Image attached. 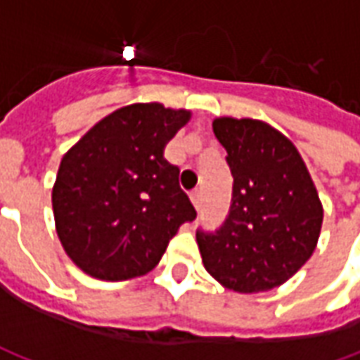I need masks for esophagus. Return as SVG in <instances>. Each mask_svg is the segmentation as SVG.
Returning <instances> with one entry per match:
<instances>
[{"label":"esophagus","mask_w":360,"mask_h":360,"mask_svg":"<svg viewBox=\"0 0 360 360\" xmlns=\"http://www.w3.org/2000/svg\"><path fill=\"white\" fill-rule=\"evenodd\" d=\"M191 202H193L196 210H200V206H202V193L200 191H193L191 193Z\"/></svg>","instance_id":"esophagus-1"}]
</instances>
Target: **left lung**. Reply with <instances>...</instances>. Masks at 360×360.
I'll return each instance as SVG.
<instances>
[{
  "instance_id": "8db88e82",
  "label": "left lung",
  "mask_w": 360,
  "mask_h": 360,
  "mask_svg": "<svg viewBox=\"0 0 360 360\" xmlns=\"http://www.w3.org/2000/svg\"><path fill=\"white\" fill-rule=\"evenodd\" d=\"M214 134L233 175L229 216L216 233L196 231L202 264L237 293L285 283L316 249L324 208L299 150L260 119L216 117Z\"/></svg>"
}]
</instances>
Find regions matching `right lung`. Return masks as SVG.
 <instances>
[{"mask_svg":"<svg viewBox=\"0 0 360 360\" xmlns=\"http://www.w3.org/2000/svg\"><path fill=\"white\" fill-rule=\"evenodd\" d=\"M191 110L131 103L100 119L61 158L51 206L61 247L84 274L105 281L156 268L196 212L165 144Z\"/></svg>","mask_w":360,"mask_h":360,"instance_id":"obj_1","label":"right lung"}]
</instances>
